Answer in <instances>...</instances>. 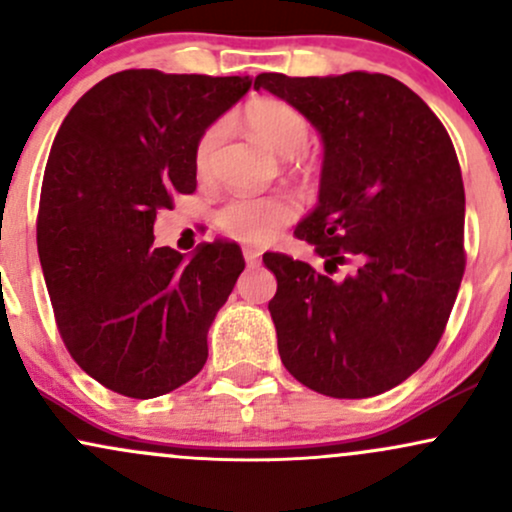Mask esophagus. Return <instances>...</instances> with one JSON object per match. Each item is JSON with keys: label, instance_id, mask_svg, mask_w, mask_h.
<instances>
[{"label": "esophagus", "instance_id": "1", "mask_svg": "<svg viewBox=\"0 0 512 512\" xmlns=\"http://www.w3.org/2000/svg\"><path fill=\"white\" fill-rule=\"evenodd\" d=\"M243 257H245V262H248V267H257V264H260V260H262V252L260 250H252V248H245L243 250Z\"/></svg>", "mask_w": 512, "mask_h": 512}]
</instances>
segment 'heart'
<instances>
[{
    "label": "heart",
    "mask_w": 512,
    "mask_h": 512,
    "mask_svg": "<svg viewBox=\"0 0 512 512\" xmlns=\"http://www.w3.org/2000/svg\"><path fill=\"white\" fill-rule=\"evenodd\" d=\"M245 125L274 154L293 158L301 156L310 142V122L301 110L274 98L252 101L243 113ZM223 139V127L214 125L202 134L195 149V168L202 178L214 170V158ZM298 216V202L284 192L274 195H236L216 211V226L223 236L238 243L260 245L276 236V231Z\"/></svg>",
    "instance_id": "heart-1"
}]
</instances>
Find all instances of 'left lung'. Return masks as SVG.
<instances>
[{
    "mask_svg": "<svg viewBox=\"0 0 512 512\" xmlns=\"http://www.w3.org/2000/svg\"><path fill=\"white\" fill-rule=\"evenodd\" d=\"M255 88L298 108L325 144L317 207L293 236L320 274L281 252L269 301L279 356L310 390L363 399L433 354L464 274V185L455 146L428 105L387 74H260ZM339 266L345 274L332 280Z\"/></svg>",
    "mask_w": 512,
    "mask_h": 512,
    "instance_id": "1",
    "label": "left lung"
}]
</instances>
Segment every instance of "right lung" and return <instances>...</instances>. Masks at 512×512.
Returning <instances> with one entry per match:
<instances>
[{"label": "right lung", "instance_id": "obj_1", "mask_svg": "<svg viewBox=\"0 0 512 512\" xmlns=\"http://www.w3.org/2000/svg\"><path fill=\"white\" fill-rule=\"evenodd\" d=\"M250 76L117 72L76 101L45 166L38 255L67 351L134 399L173 392L207 363V332L243 252L156 248L154 223L197 187L202 134L248 93Z\"/></svg>", "mask_w": 512, "mask_h": 512}]
</instances>
